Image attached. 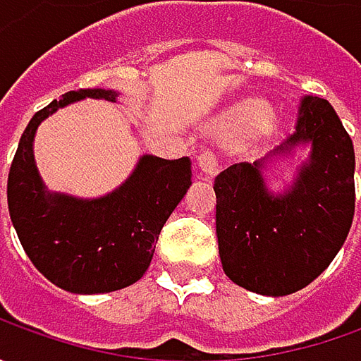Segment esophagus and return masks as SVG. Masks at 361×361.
<instances>
[{"label":"esophagus","instance_id":"esophagus-1","mask_svg":"<svg viewBox=\"0 0 361 361\" xmlns=\"http://www.w3.org/2000/svg\"><path fill=\"white\" fill-rule=\"evenodd\" d=\"M197 164H199V169H201V173L204 176H215L219 173V169H221L216 154L209 148H202L201 152L197 154Z\"/></svg>","mask_w":361,"mask_h":361}]
</instances>
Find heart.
Masks as SVG:
<instances>
[{
    "mask_svg": "<svg viewBox=\"0 0 361 361\" xmlns=\"http://www.w3.org/2000/svg\"><path fill=\"white\" fill-rule=\"evenodd\" d=\"M267 118V106L261 100H245L219 120L216 128L223 132H247L261 126Z\"/></svg>",
    "mask_w": 361,
    "mask_h": 361,
    "instance_id": "b5f03b06",
    "label": "heart"
}]
</instances>
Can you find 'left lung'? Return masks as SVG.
<instances>
[{
    "instance_id": "left-lung-1",
    "label": "left lung",
    "mask_w": 361,
    "mask_h": 361,
    "mask_svg": "<svg viewBox=\"0 0 361 361\" xmlns=\"http://www.w3.org/2000/svg\"><path fill=\"white\" fill-rule=\"evenodd\" d=\"M312 145L293 187L271 195L263 160L216 174V241L233 283L261 295H289L319 277L345 241L355 211V154L350 134L319 96L299 100L298 122L275 152Z\"/></svg>"
}]
</instances>
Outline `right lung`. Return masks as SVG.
Segmentation results:
<instances>
[{
    "label": "right lung",
    "mask_w": 361,
    "mask_h": 361,
    "mask_svg": "<svg viewBox=\"0 0 361 361\" xmlns=\"http://www.w3.org/2000/svg\"><path fill=\"white\" fill-rule=\"evenodd\" d=\"M82 98L114 102L116 92H66L35 112L9 166L7 207L35 269L66 291L90 295L128 287L145 275L160 231L190 187V160L146 154L122 187L94 201L49 195L34 162L35 128L58 108Z\"/></svg>",
    "instance_id": "1"
}]
</instances>
